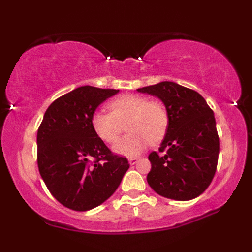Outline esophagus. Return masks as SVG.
Masks as SVG:
<instances>
[{"mask_svg":"<svg viewBox=\"0 0 252 252\" xmlns=\"http://www.w3.org/2000/svg\"><path fill=\"white\" fill-rule=\"evenodd\" d=\"M137 160H139V158L133 157V158H129V159H128V163H129L130 165H135V164L137 163Z\"/></svg>","mask_w":252,"mask_h":252,"instance_id":"obj_1","label":"esophagus"}]
</instances>
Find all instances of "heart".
Here are the masks:
<instances>
[{"mask_svg": "<svg viewBox=\"0 0 252 252\" xmlns=\"http://www.w3.org/2000/svg\"><path fill=\"white\" fill-rule=\"evenodd\" d=\"M110 113L96 111L91 119L95 135L105 143H112L119 136L120 125L127 120L126 136L113 144L112 151L126 157H135L148 143L161 140L168 127V113L160 102L148 101L135 94H124L108 103Z\"/></svg>", "mask_w": 252, "mask_h": 252, "instance_id": "obj_1", "label": "heart"}]
</instances>
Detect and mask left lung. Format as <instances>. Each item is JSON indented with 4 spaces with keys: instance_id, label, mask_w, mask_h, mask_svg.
Segmentation results:
<instances>
[{
    "instance_id": "8db88e82",
    "label": "left lung",
    "mask_w": 252,
    "mask_h": 252,
    "mask_svg": "<svg viewBox=\"0 0 252 252\" xmlns=\"http://www.w3.org/2000/svg\"><path fill=\"white\" fill-rule=\"evenodd\" d=\"M156 96L168 113V127L158 155H149L147 181L163 197L189 201L202 194L215 177L219 156L216 119L197 92L172 81L136 89Z\"/></svg>"
}]
</instances>
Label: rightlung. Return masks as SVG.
Masks as SVG:
<instances>
[{
	"mask_svg": "<svg viewBox=\"0 0 252 252\" xmlns=\"http://www.w3.org/2000/svg\"><path fill=\"white\" fill-rule=\"evenodd\" d=\"M118 89L82 86L54 101L37 130V166L50 194L74 211L104 203L129 168L95 135L91 119Z\"/></svg>",
	"mask_w": 252,
	"mask_h": 252,
	"instance_id": "1",
	"label": "right lung"
}]
</instances>
